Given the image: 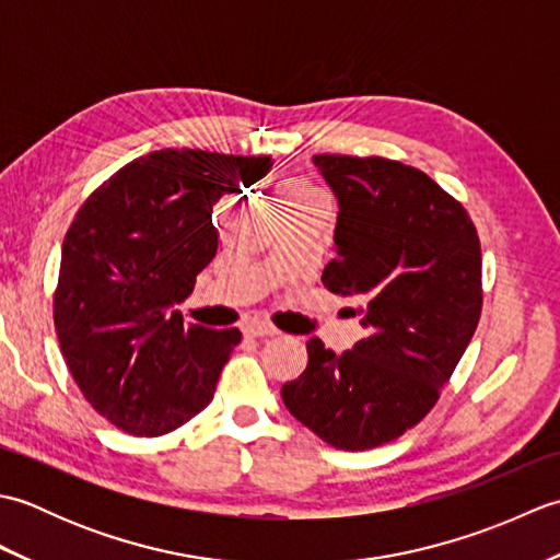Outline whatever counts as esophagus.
Here are the masks:
<instances>
[{
	"label": "esophagus",
	"instance_id": "esophagus-1",
	"mask_svg": "<svg viewBox=\"0 0 560 560\" xmlns=\"http://www.w3.org/2000/svg\"><path fill=\"white\" fill-rule=\"evenodd\" d=\"M243 331L247 337H273L277 329H273L269 323H261V319H249V323L243 325Z\"/></svg>",
	"mask_w": 560,
	"mask_h": 560
}]
</instances>
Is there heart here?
<instances>
[{
	"label": "heart",
	"instance_id": "obj_1",
	"mask_svg": "<svg viewBox=\"0 0 560 560\" xmlns=\"http://www.w3.org/2000/svg\"><path fill=\"white\" fill-rule=\"evenodd\" d=\"M283 199H317V189L307 183L293 180L283 187Z\"/></svg>",
	"mask_w": 560,
	"mask_h": 560
}]
</instances>
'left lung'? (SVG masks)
<instances>
[{
  "mask_svg": "<svg viewBox=\"0 0 560 560\" xmlns=\"http://www.w3.org/2000/svg\"><path fill=\"white\" fill-rule=\"evenodd\" d=\"M337 197V257L325 289L349 295L368 329L351 351L307 339L305 371L281 387L287 409L331 447L368 450L433 409L481 317V245L455 197L389 159L319 153Z\"/></svg>",
  "mask_w": 560,
  "mask_h": 560,
  "instance_id": "8db88e82",
  "label": "left lung"
}]
</instances>
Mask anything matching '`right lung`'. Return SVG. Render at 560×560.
Wrapping results in <instances>:
<instances>
[{
    "label": "right lung",
    "mask_w": 560,
    "mask_h": 560,
    "mask_svg": "<svg viewBox=\"0 0 560 560\" xmlns=\"http://www.w3.org/2000/svg\"><path fill=\"white\" fill-rule=\"evenodd\" d=\"M269 171V156L153 151L71 221L55 291L59 349L81 395L120 431L171 433L213 399L241 331L185 325L175 305L217 255L213 205Z\"/></svg>",
    "instance_id": "obj_1"
}]
</instances>
